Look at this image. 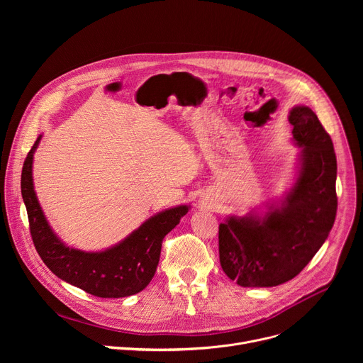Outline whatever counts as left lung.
<instances>
[{
	"mask_svg": "<svg viewBox=\"0 0 363 363\" xmlns=\"http://www.w3.org/2000/svg\"><path fill=\"white\" fill-rule=\"evenodd\" d=\"M301 165L281 206L263 220L230 217L220 224L224 273L241 287H273L296 277L326 241L337 211L336 153L329 133L307 106L290 111Z\"/></svg>",
	"mask_w": 363,
	"mask_h": 363,
	"instance_id": "1",
	"label": "left lung"
}]
</instances>
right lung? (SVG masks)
I'll list each match as a JSON object with an SVG mask.
<instances>
[{"label":"right lung","instance_id":"add662e5","mask_svg":"<svg viewBox=\"0 0 363 363\" xmlns=\"http://www.w3.org/2000/svg\"><path fill=\"white\" fill-rule=\"evenodd\" d=\"M40 138L23 165L21 195L27 208L30 234L41 260L57 277L96 297L118 298L142 291L157 272L165 235L188 213V205L153 216L109 250L84 252L69 248L50 228L34 192L31 167Z\"/></svg>","mask_w":363,"mask_h":363}]
</instances>
